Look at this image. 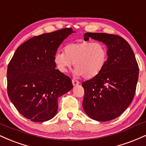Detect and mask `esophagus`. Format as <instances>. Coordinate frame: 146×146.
<instances>
[{
	"instance_id": "obj_1",
	"label": "esophagus",
	"mask_w": 146,
	"mask_h": 146,
	"mask_svg": "<svg viewBox=\"0 0 146 146\" xmlns=\"http://www.w3.org/2000/svg\"><path fill=\"white\" fill-rule=\"evenodd\" d=\"M72 83H73V86H76V85H78V84H80V82H79V81H78V80L73 79V80H72Z\"/></svg>"
}]
</instances>
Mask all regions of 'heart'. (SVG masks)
Returning <instances> with one entry per match:
<instances>
[{
    "label": "heart",
    "instance_id": "heart-1",
    "mask_svg": "<svg viewBox=\"0 0 146 146\" xmlns=\"http://www.w3.org/2000/svg\"><path fill=\"white\" fill-rule=\"evenodd\" d=\"M108 58V47L101 42L83 41L66 45L64 52L54 56V62L61 73H65L74 63V75L84 78L95 77L104 68Z\"/></svg>",
    "mask_w": 146,
    "mask_h": 146
}]
</instances>
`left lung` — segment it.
I'll return each mask as SVG.
<instances>
[{
  "label": "left lung",
  "instance_id": "left-lung-1",
  "mask_svg": "<svg viewBox=\"0 0 146 146\" xmlns=\"http://www.w3.org/2000/svg\"><path fill=\"white\" fill-rule=\"evenodd\" d=\"M89 37L108 47V58L103 70L82 83L84 110L90 118L111 120L122 114L134 98L139 78L138 64L127 41L118 35L87 33Z\"/></svg>",
  "mask_w": 146,
  "mask_h": 146
}]
</instances>
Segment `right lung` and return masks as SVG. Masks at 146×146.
Returning a JSON list of instances; mask_svg holds the SVG:
<instances>
[{"label": "right lung", "instance_id": "1", "mask_svg": "<svg viewBox=\"0 0 146 146\" xmlns=\"http://www.w3.org/2000/svg\"><path fill=\"white\" fill-rule=\"evenodd\" d=\"M71 28L34 36L22 43L7 67V93L23 116L45 122L56 115L58 97L73 88L71 78L56 69L54 56Z\"/></svg>", "mask_w": 146, "mask_h": 146}]
</instances>
